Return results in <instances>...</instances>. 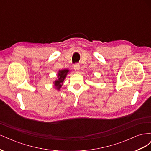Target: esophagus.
<instances>
[{"label":"esophagus","instance_id":"obj_1","mask_svg":"<svg viewBox=\"0 0 151 151\" xmlns=\"http://www.w3.org/2000/svg\"><path fill=\"white\" fill-rule=\"evenodd\" d=\"M74 70H75L76 72H78L79 70V69H80V66H79V64H77H77H75V65H74Z\"/></svg>","mask_w":151,"mask_h":151}]
</instances>
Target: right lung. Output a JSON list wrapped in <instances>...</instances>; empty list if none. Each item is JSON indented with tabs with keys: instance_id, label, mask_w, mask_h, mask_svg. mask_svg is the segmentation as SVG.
<instances>
[{
	"instance_id": "1",
	"label": "right lung",
	"mask_w": 151,
	"mask_h": 151,
	"mask_svg": "<svg viewBox=\"0 0 151 151\" xmlns=\"http://www.w3.org/2000/svg\"><path fill=\"white\" fill-rule=\"evenodd\" d=\"M68 70L64 69L62 70H60L58 72V79L54 82V85L56 87V89L59 90L62 87V85L63 84V82L64 81L65 78L66 77V76L67 73L68 72Z\"/></svg>"
}]
</instances>
